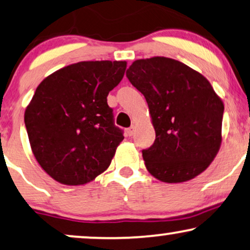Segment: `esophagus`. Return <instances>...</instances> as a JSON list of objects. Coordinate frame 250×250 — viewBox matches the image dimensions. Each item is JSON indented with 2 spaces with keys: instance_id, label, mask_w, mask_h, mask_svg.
<instances>
[{
  "instance_id": "esophagus-1",
  "label": "esophagus",
  "mask_w": 250,
  "mask_h": 250,
  "mask_svg": "<svg viewBox=\"0 0 250 250\" xmlns=\"http://www.w3.org/2000/svg\"><path fill=\"white\" fill-rule=\"evenodd\" d=\"M134 131H135V126H131V127L126 129V133H127L128 137H132L133 133H134Z\"/></svg>"
}]
</instances>
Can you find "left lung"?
Listing matches in <instances>:
<instances>
[{"label":"left lung","mask_w":250,"mask_h":250,"mask_svg":"<svg viewBox=\"0 0 250 250\" xmlns=\"http://www.w3.org/2000/svg\"><path fill=\"white\" fill-rule=\"evenodd\" d=\"M144 94L156 133L142 150L147 170L164 183L202 173L218 153L224 104L202 74L167 57L138 60L126 71Z\"/></svg>","instance_id":"1"}]
</instances>
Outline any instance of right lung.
<instances>
[{
    "label": "right lung",
    "instance_id": "obj_1",
    "mask_svg": "<svg viewBox=\"0 0 250 250\" xmlns=\"http://www.w3.org/2000/svg\"><path fill=\"white\" fill-rule=\"evenodd\" d=\"M126 62H79L56 71L35 90L25 111L32 151L64 185L89 183L109 167L123 129L106 96L121 83Z\"/></svg>",
    "mask_w": 250,
    "mask_h": 250
}]
</instances>
